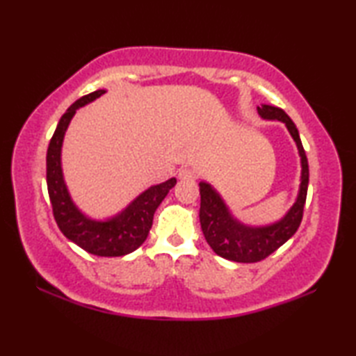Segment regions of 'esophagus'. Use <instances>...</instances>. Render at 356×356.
<instances>
[{
    "label": "esophagus",
    "mask_w": 356,
    "mask_h": 356,
    "mask_svg": "<svg viewBox=\"0 0 356 356\" xmlns=\"http://www.w3.org/2000/svg\"><path fill=\"white\" fill-rule=\"evenodd\" d=\"M179 177L180 180H195L197 177V174L195 170H191V168H182V170L179 171Z\"/></svg>",
    "instance_id": "esophagus-1"
}]
</instances>
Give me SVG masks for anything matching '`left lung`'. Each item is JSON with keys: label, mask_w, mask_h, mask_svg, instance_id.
Segmentation results:
<instances>
[{"label": "left lung", "mask_w": 356, "mask_h": 356, "mask_svg": "<svg viewBox=\"0 0 356 356\" xmlns=\"http://www.w3.org/2000/svg\"><path fill=\"white\" fill-rule=\"evenodd\" d=\"M259 114L264 119H276L286 124L287 130L291 131L293 141L297 143L298 152L301 156V185L298 197L292 209L281 221L275 225L264 227H250L238 222L229 213L226 204L222 202L218 193L206 182L200 184L201 195V209L200 220L201 227L210 245L216 254L234 262L252 264L264 261L280 246L284 245L291 238L303 218V210L308 195L309 182V168L308 159H306L303 144H301L298 130L292 122V119L281 110L272 105L257 106Z\"/></svg>", "instance_id": "obj_1"}]
</instances>
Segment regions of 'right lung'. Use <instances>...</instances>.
<instances>
[{
    "label": "right lung",
    "mask_w": 356,
    "mask_h": 356,
    "mask_svg": "<svg viewBox=\"0 0 356 356\" xmlns=\"http://www.w3.org/2000/svg\"><path fill=\"white\" fill-rule=\"evenodd\" d=\"M105 94L104 89L83 95L59 119L47 150V186L50 196L53 216L61 232L84 251L102 257H119L135 251L147 238L156 207L176 185V179H170L160 185L150 186L136 197L119 215L106 221H95L84 216L72 202L65 188L61 170V146L64 134L78 108Z\"/></svg>",
    "instance_id": "1"
}]
</instances>
